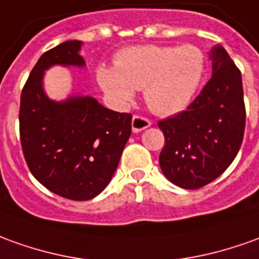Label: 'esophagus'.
Listing matches in <instances>:
<instances>
[{"instance_id": "obj_1", "label": "esophagus", "mask_w": 259, "mask_h": 259, "mask_svg": "<svg viewBox=\"0 0 259 259\" xmlns=\"http://www.w3.org/2000/svg\"><path fill=\"white\" fill-rule=\"evenodd\" d=\"M131 125H133L134 133H140L142 130L151 126V119L145 118V117H142V115H134Z\"/></svg>"}]
</instances>
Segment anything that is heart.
<instances>
[{"instance_id":"obj_1","label":"heart","mask_w":259,"mask_h":259,"mask_svg":"<svg viewBox=\"0 0 259 259\" xmlns=\"http://www.w3.org/2000/svg\"><path fill=\"white\" fill-rule=\"evenodd\" d=\"M115 67L97 70L100 87L118 106H126L135 90L144 92L149 110L172 115L186 108L200 85L206 56L196 45H141L118 52Z\"/></svg>"}]
</instances>
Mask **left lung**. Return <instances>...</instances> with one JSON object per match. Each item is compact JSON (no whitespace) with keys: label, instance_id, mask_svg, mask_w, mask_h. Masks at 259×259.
Returning a JSON list of instances; mask_svg holds the SVG:
<instances>
[{"label":"left lung","instance_id":"8db88e82","mask_svg":"<svg viewBox=\"0 0 259 259\" xmlns=\"http://www.w3.org/2000/svg\"><path fill=\"white\" fill-rule=\"evenodd\" d=\"M213 76L187 110L162 119L163 175L183 189L217 179L240 151L245 130L241 72L222 46L211 51Z\"/></svg>","mask_w":259,"mask_h":259}]
</instances>
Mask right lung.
I'll list each match as a JSON object with an SVG mask.
<instances>
[{"instance_id":"right-lung-1","label":"right lung","mask_w":259,"mask_h":259,"mask_svg":"<svg viewBox=\"0 0 259 259\" xmlns=\"http://www.w3.org/2000/svg\"><path fill=\"white\" fill-rule=\"evenodd\" d=\"M80 46L67 40L45 52L25 83L19 107V137L31 174L55 194L76 201L90 200L110 183L133 119L93 97L63 103L46 97L44 72L53 65H84Z\"/></svg>"}]
</instances>
